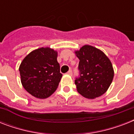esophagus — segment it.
<instances>
[{
  "instance_id": "obj_1",
  "label": "esophagus",
  "mask_w": 134,
  "mask_h": 134,
  "mask_svg": "<svg viewBox=\"0 0 134 134\" xmlns=\"http://www.w3.org/2000/svg\"><path fill=\"white\" fill-rule=\"evenodd\" d=\"M67 74H68V75H70V76L72 75V71H71V70H69V71L67 72Z\"/></svg>"
}]
</instances>
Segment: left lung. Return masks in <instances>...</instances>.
I'll return each mask as SVG.
<instances>
[{
  "mask_svg": "<svg viewBox=\"0 0 134 134\" xmlns=\"http://www.w3.org/2000/svg\"><path fill=\"white\" fill-rule=\"evenodd\" d=\"M75 53L79 59V76L75 80L77 91L88 99L100 97L113 81L111 62L104 52L90 45L82 46Z\"/></svg>",
  "mask_w": 134,
  "mask_h": 134,
  "instance_id": "obj_1",
  "label": "left lung"
}]
</instances>
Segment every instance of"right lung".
<instances>
[{"instance_id":"right-lung-1","label":"right lung","mask_w":134,"mask_h":134,"mask_svg":"<svg viewBox=\"0 0 134 134\" xmlns=\"http://www.w3.org/2000/svg\"><path fill=\"white\" fill-rule=\"evenodd\" d=\"M57 57V51L42 47L30 52L21 63L22 86L35 97L46 99L58 88L63 74L60 72Z\"/></svg>"}]
</instances>
